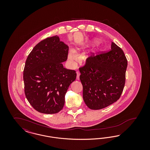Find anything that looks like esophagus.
Masks as SVG:
<instances>
[{"label":"esophagus","instance_id":"obj_1","mask_svg":"<svg viewBox=\"0 0 150 150\" xmlns=\"http://www.w3.org/2000/svg\"><path fill=\"white\" fill-rule=\"evenodd\" d=\"M76 79L79 80V76H80V72L79 71L76 72Z\"/></svg>","mask_w":150,"mask_h":150}]
</instances>
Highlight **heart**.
I'll return each mask as SVG.
<instances>
[{
  "label": "heart",
  "instance_id": "1",
  "mask_svg": "<svg viewBox=\"0 0 150 150\" xmlns=\"http://www.w3.org/2000/svg\"><path fill=\"white\" fill-rule=\"evenodd\" d=\"M97 43H98V41H97V40H94L93 42H92V43H93V44H97ZM89 47V44L86 45V47ZM85 48V47H77L76 49H75V50H74V51H73V50L70 51V52L69 53V54H68V58H69V59L70 61H72V62H75V61H76L78 60V57H76V56L75 55V53H78L80 50H82V49H83V48Z\"/></svg>",
  "mask_w": 150,
  "mask_h": 150
}]
</instances>
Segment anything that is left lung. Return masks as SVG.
Wrapping results in <instances>:
<instances>
[{
	"label": "left lung",
	"instance_id": "1",
	"mask_svg": "<svg viewBox=\"0 0 150 150\" xmlns=\"http://www.w3.org/2000/svg\"><path fill=\"white\" fill-rule=\"evenodd\" d=\"M127 64L123 51L114 43L109 52L88 59L79 71L83 100L88 108L100 110L119 99L125 85Z\"/></svg>",
	"mask_w": 150,
	"mask_h": 150
}]
</instances>
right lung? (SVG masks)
Wrapping results in <instances>:
<instances>
[{"mask_svg":"<svg viewBox=\"0 0 150 150\" xmlns=\"http://www.w3.org/2000/svg\"><path fill=\"white\" fill-rule=\"evenodd\" d=\"M69 46L58 36L36 45L29 54L23 70L25 93L38 112L56 114L64 106V97L76 78L75 71L64 67Z\"/></svg>","mask_w":150,"mask_h":150,"instance_id":"add662e5","label":"right lung"}]
</instances>
